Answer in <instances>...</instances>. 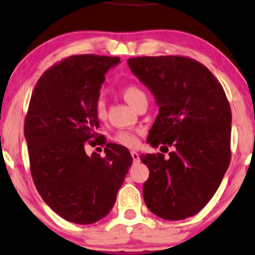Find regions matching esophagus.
<instances>
[{"label": "esophagus", "instance_id": "34e87169", "mask_svg": "<svg viewBox=\"0 0 255 255\" xmlns=\"http://www.w3.org/2000/svg\"><path fill=\"white\" fill-rule=\"evenodd\" d=\"M131 156H132V158H133V163H139L140 157H139V154L138 153L134 152V150H132Z\"/></svg>", "mask_w": 255, "mask_h": 255}]
</instances>
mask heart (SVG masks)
Returning a JSON list of instances; mask_svg holds the SVG:
<instances>
[{
    "instance_id": "obj_1",
    "label": "heart",
    "mask_w": 255,
    "mask_h": 255,
    "mask_svg": "<svg viewBox=\"0 0 255 255\" xmlns=\"http://www.w3.org/2000/svg\"><path fill=\"white\" fill-rule=\"evenodd\" d=\"M122 94H123L124 100L127 101L131 107H133V108L140 99L146 97L145 92H143L141 88H139L138 86H134V85H128V86L124 87V90L122 91ZM94 110L99 119L100 120L105 119L107 114V107H106L105 101H103L102 99H99L97 103H95ZM114 140H115L119 145L128 147V148L135 147L138 145V141H139L138 135H136L135 132H132V131H120L119 133H116V135L114 136Z\"/></svg>"
}]
</instances>
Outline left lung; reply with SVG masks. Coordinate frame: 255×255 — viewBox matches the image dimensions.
Listing matches in <instances>:
<instances>
[{"label":"left lung","instance_id":"left-lung-1","mask_svg":"<svg viewBox=\"0 0 255 255\" xmlns=\"http://www.w3.org/2000/svg\"><path fill=\"white\" fill-rule=\"evenodd\" d=\"M128 64L158 107L147 142L175 147L168 157L140 156L149 169L143 200L161 219H187L208 204L230 163L231 110L226 93L213 73L191 58L134 57Z\"/></svg>","mask_w":255,"mask_h":255}]
</instances>
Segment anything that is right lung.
<instances>
[{"label":"right lung","instance_id":"add662e5","mask_svg":"<svg viewBox=\"0 0 255 255\" xmlns=\"http://www.w3.org/2000/svg\"><path fill=\"white\" fill-rule=\"evenodd\" d=\"M119 57L70 56L43 73L32 93L24 134L31 173L43 201L64 220L92 224L109 214L132 157L124 146L107 143L105 157L85 152L100 138L95 103Z\"/></svg>","mask_w":255,"mask_h":255}]
</instances>
